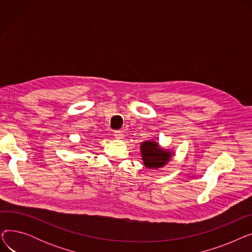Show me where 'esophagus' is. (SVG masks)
Returning <instances> with one entry per match:
<instances>
[{
  "label": "esophagus",
  "mask_w": 252,
  "mask_h": 252,
  "mask_svg": "<svg viewBox=\"0 0 252 252\" xmlns=\"http://www.w3.org/2000/svg\"><path fill=\"white\" fill-rule=\"evenodd\" d=\"M113 136H114V138H116V139H123L124 134H123L122 130H114V131H113Z\"/></svg>",
  "instance_id": "esophagus-1"
}]
</instances>
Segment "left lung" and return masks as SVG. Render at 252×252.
<instances>
[{
	"mask_svg": "<svg viewBox=\"0 0 252 252\" xmlns=\"http://www.w3.org/2000/svg\"><path fill=\"white\" fill-rule=\"evenodd\" d=\"M141 152L144 164L147 168L162 167L171 157V152L159 148V145L153 141L143 142Z\"/></svg>",
	"mask_w": 252,
	"mask_h": 252,
	"instance_id": "1",
	"label": "left lung"
}]
</instances>
